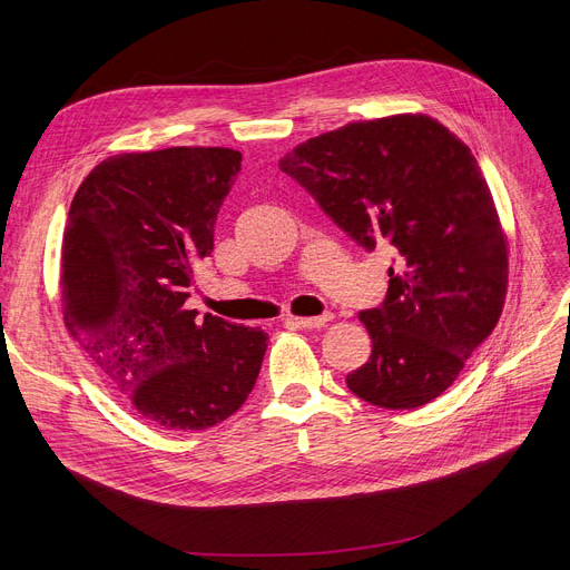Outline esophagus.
<instances>
[{
    "label": "esophagus",
    "mask_w": 570,
    "mask_h": 570,
    "mask_svg": "<svg viewBox=\"0 0 570 570\" xmlns=\"http://www.w3.org/2000/svg\"><path fill=\"white\" fill-rule=\"evenodd\" d=\"M331 318H333V314H321V316H295L291 321L297 327H305V331H314V327H323Z\"/></svg>",
    "instance_id": "34e87169"
}]
</instances>
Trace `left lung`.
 I'll list each match as a JSON object with an SVG mask.
<instances>
[{
	"label": "left lung",
	"mask_w": 570,
	"mask_h": 570,
	"mask_svg": "<svg viewBox=\"0 0 570 570\" xmlns=\"http://www.w3.org/2000/svg\"><path fill=\"white\" fill-rule=\"evenodd\" d=\"M279 168L351 239L395 254L387 293L361 312L370 361L351 393L417 409L453 385L503 309L508 247L471 149L428 115L351 122L297 145Z\"/></svg>",
	"instance_id": "left-lung-1"
}]
</instances>
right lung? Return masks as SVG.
Instances as JSON below:
<instances>
[{"label":"right lung","mask_w":570,"mask_h":570,"mask_svg":"<svg viewBox=\"0 0 570 570\" xmlns=\"http://www.w3.org/2000/svg\"><path fill=\"white\" fill-rule=\"evenodd\" d=\"M243 164L228 147H166L101 161L78 187L62 245L73 340L145 421L207 430L258 379L267 335L185 303L194 263Z\"/></svg>","instance_id":"right-lung-1"}]
</instances>
